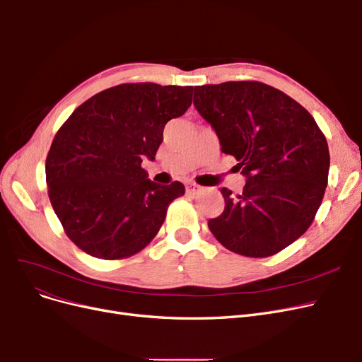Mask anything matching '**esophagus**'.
I'll return each mask as SVG.
<instances>
[{
    "instance_id": "esophagus-1",
    "label": "esophagus",
    "mask_w": 362,
    "mask_h": 362,
    "mask_svg": "<svg viewBox=\"0 0 362 362\" xmlns=\"http://www.w3.org/2000/svg\"><path fill=\"white\" fill-rule=\"evenodd\" d=\"M201 190L202 189L199 187L198 184H194V182H187V184H185V192H187L189 194H198Z\"/></svg>"
}]
</instances>
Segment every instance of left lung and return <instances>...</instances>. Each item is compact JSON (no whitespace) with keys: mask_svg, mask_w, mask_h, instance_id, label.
I'll return each mask as SVG.
<instances>
[{"mask_svg":"<svg viewBox=\"0 0 362 362\" xmlns=\"http://www.w3.org/2000/svg\"><path fill=\"white\" fill-rule=\"evenodd\" d=\"M193 104L246 177L242 194L221 190L225 210L208 228L235 254H278L310 228L323 201L325 134L299 103L259 81L196 86Z\"/></svg>","mask_w":362,"mask_h":362,"instance_id":"obj_1","label":"left lung"}]
</instances>
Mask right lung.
<instances>
[{
	"label": "right lung",
	"mask_w": 362,
	"mask_h": 362,
	"mask_svg": "<svg viewBox=\"0 0 362 362\" xmlns=\"http://www.w3.org/2000/svg\"><path fill=\"white\" fill-rule=\"evenodd\" d=\"M193 86L119 84L68 117L47 156L48 196L64 233L86 254L122 259L157 235L180 181L160 185L141 168L154 160L170 119L192 105Z\"/></svg>",
	"instance_id": "right-lung-1"
}]
</instances>
